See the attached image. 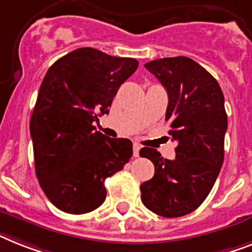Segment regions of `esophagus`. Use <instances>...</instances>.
<instances>
[{
    "mask_svg": "<svg viewBox=\"0 0 252 252\" xmlns=\"http://www.w3.org/2000/svg\"><path fill=\"white\" fill-rule=\"evenodd\" d=\"M139 151H140V145H139L138 143H135L134 144V157H138Z\"/></svg>",
    "mask_w": 252,
    "mask_h": 252,
    "instance_id": "34e87169",
    "label": "esophagus"
}]
</instances>
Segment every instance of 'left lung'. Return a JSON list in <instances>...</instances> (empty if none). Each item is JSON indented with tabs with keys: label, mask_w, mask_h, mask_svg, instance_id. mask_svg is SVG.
Instances as JSON below:
<instances>
[{
	"label": "left lung",
	"mask_w": 252,
	"mask_h": 252,
	"mask_svg": "<svg viewBox=\"0 0 252 252\" xmlns=\"http://www.w3.org/2000/svg\"><path fill=\"white\" fill-rule=\"evenodd\" d=\"M144 66L167 91L166 121L178 147L172 161L153 148L140 149V157L155 165V176L140 186L141 202L157 215L178 218L205 201L223 165L224 95L218 81L187 56L156 59Z\"/></svg>",
	"instance_id": "1"
}]
</instances>
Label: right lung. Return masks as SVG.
I'll list each match as a JSON object with an SVG mask.
<instances>
[{"label": "right lung", "instance_id": "right-lung-1", "mask_svg": "<svg viewBox=\"0 0 252 252\" xmlns=\"http://www.w3.org/2000/svg\"><path fill=\"white\" fill-rule=\"evenodd\" d=\"M139 63L81 47L50 66L31 117L34 167L39 186L64 213H90L107 197L105 179L121 171L132 156L128 139L95 130L109 113L118 89Z\"/></svg>", "mask_w": 252, "mask_h": 252}]
</instances>
